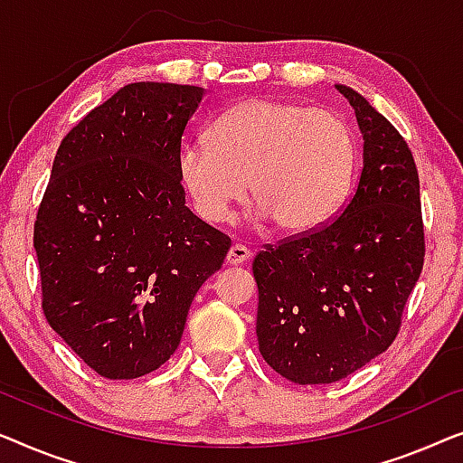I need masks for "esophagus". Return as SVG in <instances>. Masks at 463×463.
Masks as SVG:
<instances>
[{
	"instance_id": "1",
	"label": "esophagus",
	"mask_w": 463,
	"mask_h": 463,
	"mask_svg": "<svg viewBox=\"0 0 463 463\" xmlns=\"http://www.w3.org/2000/svg\"><path fill=\"white\" fill-rule=\"evenodd\" d=\"M250 256H251V251L247 250L245 245L234 243L231 250H229V253H226V262H229L231 266H237V264L247 262V260H250Z\"/></svg>"
}]
</instances>
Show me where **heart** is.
<instances>
[{"label":"heart","instance_id":"b5f03b06","mask_svg":"<svg viewBox=\"0 0 463 463\" xmlns=\"http://www.w3.org/2000/svg\"><path fill=\"white\" fill-rule=\"evenodd\" d=\"M356 165L353 128L329 109L277 99L237 102L210 140H188L178 180L205 222L222 224L250 186L253 218L289 234L321 229L346 199Z\"/></svg>","mask_w":463,"mask_h":463}]
</instances>
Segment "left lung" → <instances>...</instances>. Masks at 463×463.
I'll list each match as a JSON object with an SVG mask.
<instances>
[{
    "mask_svg": "<svg viewBox=\"0 0 463 463\" xmlns=\"http://www.w3.org/2000/svg\"><path fill=\"white\" fill-rule=\"evenodd\" d=\"M335 88L364 140L354 193L340 216L264 245L251 266L260 354L302 386L340 382L394 342L426 256L411 148L359 92Z\"/></svg>",
    "mask_w": 463,
    "mask_h": 463,
    "instance_id": "obj_1",
    "label": "left lung"
}]
</instances>
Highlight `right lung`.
Segmentation results:
<instances>
[{"mask_svg":"<svg viewBox=\"0 0 463 463\" xmlns=\"http://www.w3.org/2000/svg\"><path fill=\"white\" fill-rule=\"evenodd\" d=\"M203 88L138 81L58 146L33 245L50 327L107 380L159 369L231 239L184 205L178 153Z\"/></svg>","mask_w":463,"mask_h":463,"instance_id":"add662e5","label":"right lung"}]
</instances>
